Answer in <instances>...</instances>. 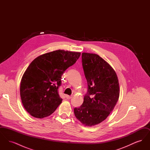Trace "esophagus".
<instances>
[{"instance_id":"obj_1","label":"esophagus","mask_w":150,"mask_h":150,"mask_svg":"<svg viewBox=\"0 0 150 150\" xmlns=\"http://www.w3.org/2000/svg\"><path fill=\"white\" fill-rule=\"evenodd\" d=\"M66 98H67V99H68V100H70V99H71L72 98V96H67V95H66Z\"/></svg>"}]
</instances>
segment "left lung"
<instances>
[{
    "instance_id": "obj_1",
    "label": "left lung",
    "mask_w": 150,
    "mask_h": 150,
    "mask_svg": "<svg viewBox=\"0 0 150 150\" xmlns=\"http://www.w3.org/2000/svg\"><path fill=\"white\" fill-rule=\"evenodd\" d=\"M82 64L88 92L81 106L74 108V114L86 127L104 121L119 100L120 87L114 69L97 54L82 53Z\"/></svg>"
}]
</instances>
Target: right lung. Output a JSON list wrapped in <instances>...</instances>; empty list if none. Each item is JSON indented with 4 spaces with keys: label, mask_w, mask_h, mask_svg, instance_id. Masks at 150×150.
I'll return each instance as SVG.
<instances>
[{
    "label": "right lung",
    "mask_w": 150,
    "mask_h": 150,
    "mask_svg": "<svg viewBox=\"0 0 150 150\" xmlns=\"http://www.w3.org/2000/svg\"><path fill=\"white\" fill-rule=\"evenodd\" d=\"M80 54L54 50L36 57L29 64L22 77L20 96L23 107L32 116L47 117L61 103L58 89L62 75L76 62Z\"/></svg>",
    "instance_id": "1"
}]
</instances>
